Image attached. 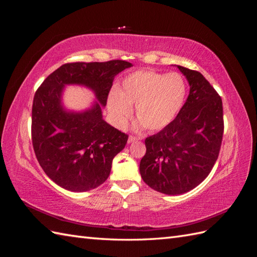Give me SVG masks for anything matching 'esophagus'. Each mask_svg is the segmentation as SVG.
I'll use <instances>...</instances> for the list:
<instances>
[{"label":"esophagus","instance_id":"esophagus-1","mask_svg":"<svg viewBox=\"0 0 257 257\" xmlns=\"http://www.w3.org/2000/svg\"><path fill=\"white\" fill-rule=\"evenodd\" d=\"M139 137H135V136H130L128 137V139H127V143L128 144H131V143H134V142H136V141H139Z\"/></svg>","mask_w":257,"mask_h":257}]
</instances>
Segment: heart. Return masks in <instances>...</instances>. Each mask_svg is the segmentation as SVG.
Returning <instances> with one entry per match:
<instances>
[{
	"label": "heart",
	"instance_id": "heart-1",
	"mask_svg": "<svg viewBox=\"0 0 257 257\" xmlns=\"http://www.w3.org/2000/svg\"><path fill=\"white\" fill-rule=\"evenodd\" d=\"M185 83L177 73L162 74L139 69L123 79L119 90H112L107 107L118 127L125 125L135 107L139 124L149 132L165 128L174 121L183 106Z\"/></svg>",
	"mask_w": 257,
	"mask_h": 257
}]
</instances>
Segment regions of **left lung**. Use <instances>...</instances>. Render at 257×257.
Here are the masks:
<instances>
[{"mask_svg": "<svg viewBox=\"0 0 257 257\" xmlns=\"http://www.w3.org/2000/svg\"><path fill=\"white\" fill-rule=\"evenodd\" d=\"M190 94L174 121L147 137L139 172L151 189L166 195L193 190L211 172L224 132L222 99L199 72L177 65Z\"/></svg>", "mask_w": 257, "mask_h": 257, "instance_id": "1", "label": "left lung"}]
</instances>
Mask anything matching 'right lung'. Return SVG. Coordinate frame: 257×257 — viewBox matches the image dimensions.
<instances>
[{
    "label": "right lung",
    "mask_w": 257,
    "mask_h": 257,
    "mask_svg": "<svg viewBox=\"0 0 257 257\" xmlns=\"http://www.w3.org/2000/svg\"><path fill=\"white\" fill-rule=\"evenodd\" d=\"M132 63L122 60L76 62L60 66L37 89L32 107V144L38 163L51 180L67 191L87 192L104 183L112 160L128 136L103 119L114 76ZM83 85L98 100L87 111L61 104L65 85Z\"/></svg>",
    "instance_id": "obj_1"
}]
</instances>
